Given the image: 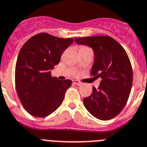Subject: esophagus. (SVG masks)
Here are the masks:
<instances>
[{"instance_id":"34e87169","label":"esophagus","mask_w":147,"mask_h":147,"mask_svg":"<svg viewBox=\"0 0 147 147\" xmlns=\"http://www.w3.org/2000/svg\"><path fill=\"white\" fill-rule=\"evenodd\" d=\"M73 83L75 84L78 85V86H81V85H82V83H81V82H80V81H77V80H74Z\"/></svg>"}]
</instances>
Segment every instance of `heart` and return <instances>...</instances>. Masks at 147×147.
<instances>
[{
	"mask_svg": "<svg viewBox=\"0 0 147 147\" xmlns=\"http://www.w3.org/2000/svg\"><path fill=\"white\" fill-rule=\"evenodd\" d=\"M88 49V48H87V47H84V46H82L80 48V50H81V49Z\"/></svg>",
	"mask_w": 147,
	"mask_h": 147,
	"instance_id": "obj_1",
	"label": "heart"
}]
</instances>
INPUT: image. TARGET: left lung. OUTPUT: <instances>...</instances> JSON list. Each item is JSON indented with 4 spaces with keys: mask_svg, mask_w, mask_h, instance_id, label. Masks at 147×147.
<instances>
[{
    "mask_svg": "<svg viewBox=\"0 0 147 147\" xmlns=\"http://www.w3.org/2000/svg\"><path fill=\"white\" fill-rule=\"evenodd\" d=\"M75 41L92 48L95 58L91 76L102 79L98 90L92 87V94L84 98V105L98 119L115 117L126 105L132 85V68L125 49L107 36L76 38Z\"/></svg>",
    "mask_w": 147,
    "mask_h": 147,
    "instance_id": "1",
    "label": "left lung"
}]
</instances>
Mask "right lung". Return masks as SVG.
I'll use <instances>...</instances> for the list:
<instances>
[{"mask_svg": "<svg viewBox=\"0 0 147 147\" xmlns=\"http://www.w3.org/2000/svg\"><path fill=\"white\" fill-rule=\"evenodd\" d=\"M73 41L41 33L21 49L16 65V88L22 105L32 116L45 117L62 104L72 82L52 77L51 70Z\"/></svg>", "mask_w": 147, "mask_h": 147, "instance_id": "obj_1", "label": "right lung"}]
</instances>
